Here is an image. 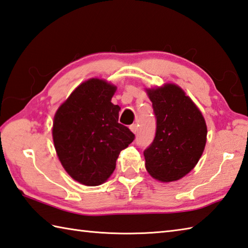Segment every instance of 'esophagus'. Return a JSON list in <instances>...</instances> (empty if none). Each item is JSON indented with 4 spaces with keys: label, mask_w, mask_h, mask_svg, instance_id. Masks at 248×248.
<instances>
[{
    "label": "esophagus",
    "mask_w": 248,
    "mask_h": 248,
    "mask_svg": "<svg viewBox=\"0 0 248 248\" xmlns=\"http://www.w3.org/2000/svg\"><path fill=\"white\" fill-rule=\"evenodd\" d=\"M130 130L132 131L133 133H137V132H138V124H131V125H130Z\"/></svg>",
    "instance_id": "obj_1"
}]
</instances>
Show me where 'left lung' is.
Wrapping results in <instances>:
<instances>
[{
  "instance_id": "1",
  "label": "left lung",
  "mask_w": 248,
  "mask_h": 248,
  "mask_svg": "<svg viewBox=\"0 0 248 248\" xmlns=\"http://www.w3.org/2000/svg\"><path fill=\"white\" fill-rule=\"evenodd\" d=\"M156 117V135L144 150L145 167L161 182L178 181L196 167L206 143L201 111L182 88L167 84L147 89Z\"/></svg>"
}]
</instances>
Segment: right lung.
<instances>
[{"label": "right lung", "mask_w": 248, "mask_h": 248, "mask_svg": "<svg viewBox=\"0 0 248 248\" xmlns=\"http://www.w3.org/2000/svg\"><path fill=\"white\" fill-rule=\"evenodd\" d=\"M114 85L99 78L80 84L53 118L52 139L67 174L86 186H99L116 168L120 152L135 135L118 123V105L111 103Z\"/></svg>", "instance_id": "obj_1"}]
</instances>
